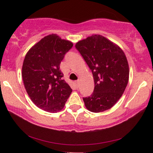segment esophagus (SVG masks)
Here are the masks:
<instances>
[{
  "label": "esophagus",
  "mask_w": 153,
  "mask_h": 153,
  "mask_svg": "<svg viewBox=\"0 0 153 153\" xmlns=\"http://www.w3.org/2000/svg\"><path fill=\"white\" fill-rule=\"evenodd\" d=\"M79 83H80V81H79V80H77V81H75L74 84H75V86H76V88H79Z\"/></svg>",
  "instance_id": "34e87169"
}]
</instances>
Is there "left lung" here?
Listing matches in <instances>:
<instances>
[{"mask_svg":"<svg viewBox=\"0 0 153 153\" xmlns=\"http://www.w3.org/2000/svg\"><path fill=\"white\" fill-rule=\"evenodd\" d=\"M93 73L95 88L83 97L85 106L94 113L109 109L124 93L129 80V65L118 46L100 35L79 41L75 46Z\"/></svg>","mask_w":153,"mask_h":153,"instance_id":"obj_1","label":"left lung"}]
</instances>
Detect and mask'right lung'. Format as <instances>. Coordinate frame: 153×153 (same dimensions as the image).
Returning a JSON list of instances; mask_svg holds the SVG:
<instances>
[{
	"label": "right lung",
	"mask_w": 153,
	"mask_h": 153,
	"mask_svg": "<svg viewBox=\"0 0 153 153\" xmlns=\"http://www.w3.org/2000/svg\"><path fill=\"white\" fill-rule=\"evenodd\" d=\"M73 44L55 34L47 35L25 56L22 78L27 93L37 107L50 113L62 109L72 90L62 79L60 64Z\"/></svg>",
	"instance_id": "add662e5"
}]
</instances>
